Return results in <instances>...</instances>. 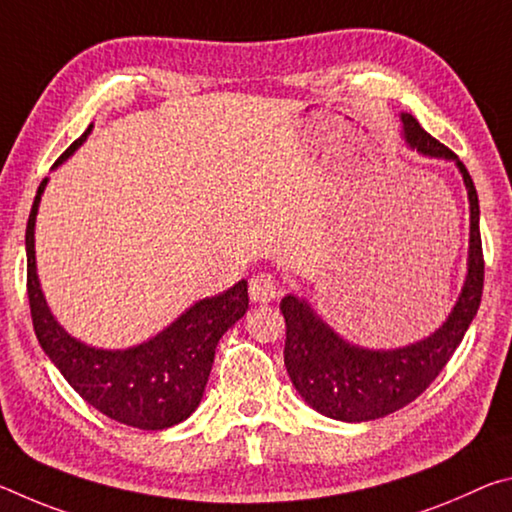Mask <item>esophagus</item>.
<instances>
[{
    "mask_svg": "<svg viewBox=\"0 0 512 512\" xmlns=\"http://www.w3.org/2000/svg\"><path fill=\"white\" fill-rule=\"evenodd\" d=\"M248 293H250V300L257 302V305H268V302H273L275 296H277L275 280L266 273H259L255 277H250Z\"/></svg>",
    "mask_w": 512,
    "mask_h": 512,
    "instance_id": "esophagus-1",
    "label": "esophagus"
}]
</instances>
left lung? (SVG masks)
<instances>
[{
    "mask_svg": "<svg viewBox=\"0 0 512 512\" xmlns=\"http://www.w3.org/2000/svg\"><path fill=\"white\" fill-rule=\"evenodd\" d=\"M402 137L424 158L449 160L461 171L470 201V248L467 273L452 311L436 332L402 348L375 350L343 339L300 296H284L280 311L287 320L284 366L311 409L343 422H368L395 413L427 391L452 359L470 327L483 293V250L479 232V196L465 164L445 144L424 131L418 119L402 112Z\"/></svg>",
    "mask_w": 512,
    "mask_h": 512,
    "instance_id": "obj_1",
    "label": "left lung"
}]
</instances>
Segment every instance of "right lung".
I'll return each mask as SVG.
<instances>
[{
	"mask_svg": "<svg viewBox=\"0 0 512 512\" xmlns=\"http://www.w3.org/2000/svg\"><path fill=\"white\" fill-rule=\"evenodd\" d=\"M56 160L72 158L92 133ZM45 178L33 198L27 223V291L33 329L51 363L67 384L110 420L135 429L158 431L187 420L201 404L221 336L248 311V282L241 280L219 296L203 298L144 343L124 350H103L74 339L51 314L36 266V216Z\"/></svg>",
	"mask_w": 512,
	"mask_h": 512,
	"instance_id": "obj_1",
	"label": "right lung"
}]
</instances>
